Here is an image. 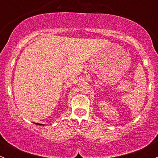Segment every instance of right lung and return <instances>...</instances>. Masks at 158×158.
<instances>
[{
	"label": "right lung",
	"instance_id": "1",
	"mask_svg": "<svg viewBox=\"0 0 158 158\" xmlns=\"http://www.w3.org/2000/svg\"><path fill=\"white\" fill-rule=\"evenodd\" d=\"M36 125H41V124H39V123H36Z\"/></svg>",
	"mask_w": 158,
	"mask_h": 158
}]
</instances>
